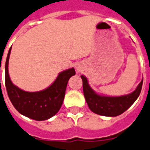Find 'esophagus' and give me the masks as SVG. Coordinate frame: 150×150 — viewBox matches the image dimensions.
<instances>
[{"instance_id": "obj_1", "label": "esophagus", "mask_w": 150, "mask_h": 150, "mask_svg": "<svg viewBox=\"0 0 150 150\" xmlns=\"http://www.w3.org/2000/svg\"><path fill=\"white\" fill-rule=\"evenodd\" d=\"M77 70H79V69H77Z\"/></svg>"}]
</instances>
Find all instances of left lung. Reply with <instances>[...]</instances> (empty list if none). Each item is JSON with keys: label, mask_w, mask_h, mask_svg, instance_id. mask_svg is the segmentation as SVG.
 <instances>
[{"label": "left lung", "mask_w": 150, "mask_h": 150, "mask_svg": "<svg viewBox=\"0 0 150 150\" xmlns=\"http://www.w3.org/2000/svg\"><path fill=\"white\" fill-rule=\"evenodd\" d=\"M80 77L83 80L85 100L90 110L96 114L105 117H117L128 110L139 96L143 86L142 80L137 89L129 94L120 96H101L90 87L86 76L81 75Z\"/></svg>", "instance_id": "left-lung-1"}]
</instances>
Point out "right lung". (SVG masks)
I'll return each mask as SVG.
<instances>
[{
	"label": "right lung",
	"instance_id": "1",
	"mask_svg": "<svg viewBox=\"0 0 150 150\" xmlns=\"http://www.w3.org/2000/svg\"><path fill=\"white\" fill-rule=\"evenodd\" d=\"M11 47L5 64V86L7 95L14 108L21 114L42 121L51 118L59 111L64 101L68 80L75 75L74 68L62 71L49 87L38 92H27L13 85L8 74Z\"/></svg>",
	"mask_w": 150,
	"mask_h": 150
}]
</instances>
